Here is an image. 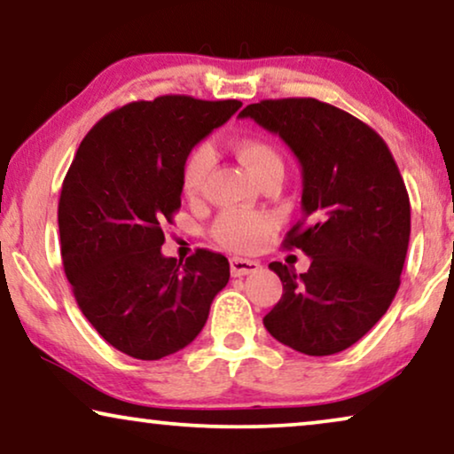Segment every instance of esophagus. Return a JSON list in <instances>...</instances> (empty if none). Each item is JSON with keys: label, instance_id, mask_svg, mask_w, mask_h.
Here are the masks:
<instances>
[{"label": "esophagus", "instance_id": "1", "mask_svg": "<svg viewBox=\"0 0 454 454\" xmlns=\"http://www.w3.org/2000/svg\"><path fill=\"white\" fill-rule=\"evenodd\" d=\"M259 267H261L259 261H253V259H240V257L230 259V271H232L234 278L248 276V273L259 271Z\"/></svg>", "mask_w": 454, "mask_h": 454}]
</instances>
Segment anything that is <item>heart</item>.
<instances>
[{"label": "heart", "instance_id": "b5f03b06", "mask_svg": "<svg viewBox=\"0 0 454 454\" xmlns=\"http://www.w3.org/2000/svg\"><path fill=\"white\" fill-rule=\"evenodd\" d=\"M236 156L245 164V168L261 181L267 172L282 168V158L273 145L261 142V139H242L236 145ZM214 164V154L207 145H200L187 156L183 164L181 184L183 193L187 200L195 201L203 195L206 181ZM271 230V220L259 214H242V212H226L222 214L212 228V236L222 247L236 253L254 251L265 234Z\"/></svg>", "mask_w": 454, "mask_h": 454}]
</instances>
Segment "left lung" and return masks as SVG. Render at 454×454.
Returning <instances> with one entry per match:
<instances>
[{
  "instance_id": "1",
  "label": "left lung",
  "mask_w": 454,
  "mask_h": 454,
  "mask_svg": "<svg viewBox=\"0 0 454 454\" xmlns=\"http://www.w3.org/2000/svg\"><path fill=\"white\" fill-rule=\"evenodd\" d=\"M276 133L302 168V218L286 247L306 273L270 263L284 294L263 318L279 343L306 356L343 352L391 306L410 245V195L374 129L317 98L261 100L239 113Z\"/></svg>"
}]
</instances>
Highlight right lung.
<instances>
[{
  "label": "right lung",
  "instance_id": "obj_1",
  "mask_svg": "<svg viewBox=\"0 0 454 454\" xmlns=\"http://www.w3.org/2000/svg\"><path fill=\"white\" fill-rule=\"evenodd\" d=\"M240 100L158 97L108 113L82 139L59 197L63 270L102 340L137 360L187 348L228 284L220 253L164 257L162 226L181 207L189 152Z\"/></svg>",
  "mask_w": 454,
  "mask_h": 454
}]
</instances>
